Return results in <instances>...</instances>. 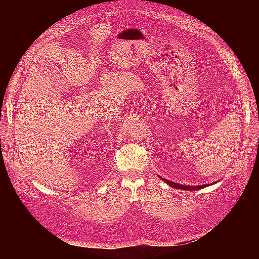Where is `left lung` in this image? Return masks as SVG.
<instances>
[{
    "mask_svg": "<svg viewBox=\"0 0 259 259\" xmlns=\"http://www.w3.org/2000/svg\"><path fill=\"white\" fill-rule=\"evenodd\" d=\"M159 177H160V176H159ZM160 178H161L162 180H164V182H165L167 185H169L170 187L176 188V189H182V190H200V189H202V188H205V187H208V186H209V184H208V185H201V186H184V185H180V184H176V183L170 182V180L164 179V178H162V177H160ZM216 183H218V182L211 183L210 185H214V184H216Z\"/></svg>",
    "mask_w": 259,
    "mask_h": 259,
    "instance_id": "1",
    "label": "left lung"
}]
</instances>
